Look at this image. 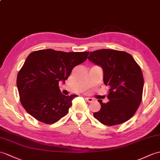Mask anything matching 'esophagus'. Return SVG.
Instances as JSON below:
<instances>
[{
  "label": "esophagus",
  "mask_w": 160,
  "mask_h": 160,
  "mask_svg": "<svg viewBox=\"0 0 160 160\" xmlns=\"http://www.w3.org/2000/svg\"><path fill=\"white\" fill-rule=\"evenodd\" d=\"M86 100L88 103H91L94 101V99L92 98H86Z\"/></svg>",
  "instance_id": "1"
}]
</instances>
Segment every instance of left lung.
Segmentation results:
<instances>
[{"mask_svg":"<svg viewBox=\"0 0 160 160\" xmlns=\"http://www.w3.org/2000/svg\"><path fill=\"white\" fill-rule=\"evenodd\" d=\"M88 60L101 66L103 83L108 86L109 102L98 99L101 109L93 113L102 124L109 126L123 123L136 113L142 101L144 78L142 71L131 54L110 49L90 52Z\"/></svg>","mask_w":160,"mask_h":160,"instance_id":"8db88e82","label":"left lung"}]
</instances>
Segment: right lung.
Wrapping results in <instances>:
<instances>
[{"label": "right lung", "instance_id": "right-lung-1", "mask_svg": "<svg viewBox=\"0 0 160 160\" xmlns=\"http://www.w3.org/2000/svg\"><path fill=\"white\" fill-rule=\"evenodd\" d=\"M88 54L52 49L30 54L17 77L20 102L26 111L46 124H52L65 116L77 95L62 94L59 82H65L74 67L86 61Z\"/></svg>", "mask_w": 160, "mask_h": 160}]
</instances>
